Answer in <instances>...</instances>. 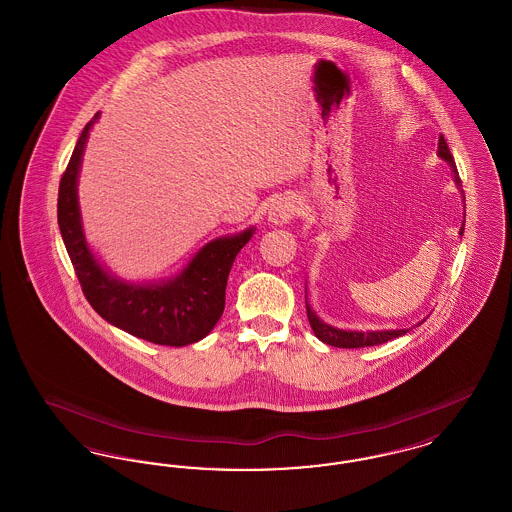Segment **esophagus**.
<instances>
[{"label":"esophagus","mask_w":512,"mask_h":512,"mask_svg":"<svg viewBox=\"0 0 512 512\" xmlns=\"http://www.w3.org/2000/svg\"><path fill=\"white\" fill-rule=\"evenodd\" d=\"M297 211H299V207H297L295 199H292V197H278L268 209V220L272 224L282 226V224H288L297 215Z\"/></svg>","instance_id":"1"}]
</instances>
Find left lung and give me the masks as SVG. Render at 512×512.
I'll return each instance as SVG.
<instances>
[{"mask_svg":"<svg viewBox=\"0 0 512 512\" xmlns=\"http://www.w3.org/2000/svg\"><path fill=\"white\" fill-rule=\"evenodd\" d=\"M438 155L441 159H445L451 169L455 172V182L461 186V178H459V172H457V165H455V159L449 151V146L443 138V134L439 136V147ZM464 228H461V234H463ZM307 317H309V324L315 332L318 340L328 343V345H334V347H343V349H357V347H370V345H380V343H386V341L393 340V338H399L403 334H407L409 330H378V332H347V330H340V328H332L328 324H324L320 318L313 313V309L307 305Z\"/></svg>","mask_w":512,"mask_h":512,"instance_id":"8db88e82","label":"left lung"}]
</instances>
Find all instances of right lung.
Masks as SVG:
<instances>
[{
	"mask_svg": "<svg viewBox=\"0 0 512 512\" xmlns=\"http://www.w3.org/2000/svg\"><path fill=\"white\" fill-rule=\"evenodd\" d=\"M98 117L96 113L94 121L84 126L61 176L57 197L59 230L84 297L99 317L136 338L171 347L203 340L224 311L230 268L240 249L251 240L253 228L205 245L171 282L136 286L109 276L84 240L76 197L82 153Z\"/></svg>",
	"mask_w": 512,
	"mask_h": 512,
	"instance_id": "1",
	"label": "right lung"
}]
</instances>
